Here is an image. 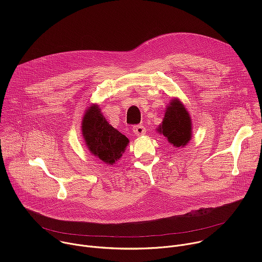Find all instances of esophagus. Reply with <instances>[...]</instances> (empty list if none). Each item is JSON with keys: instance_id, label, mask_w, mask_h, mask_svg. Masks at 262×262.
Wrapping results in <instances>:
<instances>
[{"instance_id": "34e87169", "label": "esophagus", "mask_w": 262, "mask_h": 262, "mask_svg": "<svg viewBox=\"0 0 262 262\" xmlns=\"http://www.w3.org/2000/svg\"><path fill=\"white\" fill-rule=\"evenodd\" d=\"M133 130H134V133H135L136 136H142V135H145V134H146V129H145V127L142 126V125H135V126L133 127Z\"/></svg>"}]
</instances>
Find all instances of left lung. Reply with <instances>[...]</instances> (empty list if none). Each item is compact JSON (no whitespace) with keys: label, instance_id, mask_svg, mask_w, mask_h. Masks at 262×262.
I'll return each mask as SVG.
<instances>
[{"label":"left lung","instance_id":"obj_1","mask_svg":"<svg viewBox=\"0 0 262 262\" xmlns=\"http://www.w3.org/2000/svg\"><path fill=\"white\" fill-rule=\"evenodd\" d=\"M173 147H184L193 136V123L189 111L179 98H172L165 110L162 123L157 128Z\"/></svg>","mask_w":262,"mask_h":262}]
</instances>
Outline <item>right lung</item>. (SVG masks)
I'll use <instances>...</instances> for the list:
<instances>
[{
    "instance_id": "obj_1",
    "label": "right lung",
    "mask_w": 262,
    "mask_h": 262,
    "mask_svg": "<svg viewBox=\"0 0 262 262\" xmlns=\"http://www.w3.org/2000/svg\"><path fill=\"white\" fill-rule=\"evenodd\" d=\"M82 135L89 152L105 165H115L125 152L129 140L105 120L97 103L85 111Z\"/></svg>"
}]
</instances>
